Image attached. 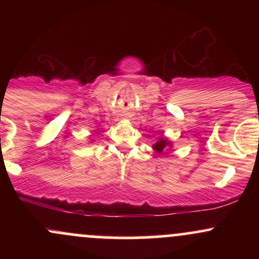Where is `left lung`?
I'll return each instance as SVG.
<instances>
[{
	"label": "left lung",
	"instance_id": "1",
	"mask_svg": "<svg viewBox=\"0 0 259 259\" xmlns=\"http://www.w3.org/2000/svg\"><path fill=\"white\" fill-rule=\"evenodd\" d=\"M168 145H169L168 141H165L164 139H160L158 142H156V144L153 145V148H154V150H156V152L162 153L163 151H164V148L168 146Z\"/></svg>",
	"mask_w": 259,
	"mask_h": 259
}]
</instances>
